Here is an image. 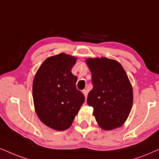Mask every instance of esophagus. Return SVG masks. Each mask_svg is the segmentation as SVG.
Segmentation results:
<instances>
[{"instance_id": "esophagus-1", "label": "esophagus", "mask_w": 159, "mask_h": 159, "mask_svg": "<svg viewBox=\"0 0 159 159\" xmlns=\"http://www.w3.org/2000/svg\"><path fill=\"white\" fill-rule=\"evenodd\" d=\"M83 94H84V96H85L86 99L87 98V95H88V91L86 90V89H84V90H83Z\"/></svg>"}]
</instances>
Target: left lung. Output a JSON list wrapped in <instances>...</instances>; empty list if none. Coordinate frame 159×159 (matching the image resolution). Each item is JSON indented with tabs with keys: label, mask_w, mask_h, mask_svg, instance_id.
Wrapping results in <instances>:
<instances>
[{
	"label": "left lung",
	"mask_w": 159,
	"mask_h": 159,
	"mask_svg": "<svg viewBox=\"0 0 159 159\" xmlns=\"http://www.w3.org/2000/svg\"><path fill=\"white\" fill-rule=\"evenodd\" d=\"M92 72L93 89L87 103L102 129L120 127L127 119L133 102V92L128 76L117 61L102 57L86 60Z\"/></svg>",
	"instance_id": "8db88e82"
}]
</instances>
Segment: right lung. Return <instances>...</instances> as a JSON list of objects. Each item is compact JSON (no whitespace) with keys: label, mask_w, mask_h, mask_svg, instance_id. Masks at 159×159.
Returning <instances> with one entry per match:
<instances>
[{"label":"right lung","mask_w":159,"mask_h":159,"mask_svg":"<svg viewBox=\"0 0 159 159\" xmlns=\"http://www.w3.org/2000/svg\"><path fill=\"white\" fill-rule=\"evenodd\" d=\"M75 62V57L64 53L50 57L34 78L35 112L40 120L53 129H68L85 101L83 93L76 89L77 76L71 73Z\"/></svg>","instance_id":"add662e5"}]
</instances>
